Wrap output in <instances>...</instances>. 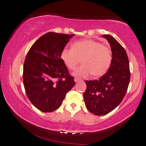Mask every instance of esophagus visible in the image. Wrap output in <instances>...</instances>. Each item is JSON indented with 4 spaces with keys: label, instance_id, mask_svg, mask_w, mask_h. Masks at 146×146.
Listing matches in <instances>:
<instances>
[{
    "label": "esophagus",
    "instance_id": "obj_1",
    "mask_svg": "<svg viewBox=\"0 0 146 146\" xmlns=\"http://www.w3.org/2000/svg\"><path fill=\"white\" fill-rule=\"evenodd\" d=\"M81 79H80V78H74V82H79V81H81Z\"/></svg>",
    "mask_w": 146,
    "mask_h": 146
}]
</instances>
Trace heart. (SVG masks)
<instances>
[{
  "label": "heart",
  "instance_id": "1",
  "mask_svg": "<svg viewBox=\"0 0 146 146\" xmlns=\"http://www.w3.org/2000/svg\"><path fill=\"white\" fill-rule=\"evenodd\" d=\"M60 59L69 70L76 68L80 61L83 65L74 72L77 76L86 77L92 74L94 77L104 75L111 66L112 54L110 48L92 39L75 42L72 48H63Z\"/></svg>",
  "mask_w": 146,
  "mask_h": 146
}]
</instances>
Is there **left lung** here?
Wrapping results in <instances>:
<instances>
[{"instance_id": "1", "label": "left lung", "mask_w": 146, "mask_h": 146, "mask_svg": "<svg viewBox=\"0 0 146 146\" xmlns=\"http://www.w3.org/2000/svg\"><path fill=\"white\" fill-rule=\"evenodd\" d=\"M111 45L113 58L108 71L99 79L86 80L84 99L88 111L102 116L111 112L125 96L129 85V61L123 47L113 37L103 35Z\"/></svg>"}]
</instances>
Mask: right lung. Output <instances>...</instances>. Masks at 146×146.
Instances as JSON below:
<instances>
[{
  "instance_id": "right-lung-1",
  "label": "right lung",
  "mask_w": 146,
  "mask_h": 146,
  "mask_svg": "<svg viewBox=\"0 0 146 146\" xmlns=\"http://www.w3.org/2000/svg\"><path fill=\"white\" fill-rule=\"evenodd\" d=\"M73 35L48 32L39 37L27 53L23 82L27 98L42 112L57 109L75 85L60 53Z\"/></svg>"
}]
</instances>
